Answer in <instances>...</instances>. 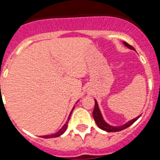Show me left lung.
<instances>
[{
	"label": "left lung",
	"mask_w": 160,
	"mask_h": 160,
	"mask_svg": "<svg viewBox=\"0 0 160 160\" xmlns=\"http://www.w3.org/2000/svg\"><path fill=\"white\" fill-rule=\"evenodd\" d=\"M123 44L125 45V46L128 47L129 49H134V50H135V48L133 47V46H130L129 44H128L127 42H123ZM139 116H140V115H139ZM139 116L136 117L135 118L131 120V121L128 122L127 123L123 124L122 126H119V127H113V126L109 125V124L106 122L105 120L103 119V117L101 114V111H100L99 108H98V105L97 101L95 100V105H94V111H93V117H94V121H95L96 124L98 125V127L100 129L103 130V131H107V132H116V131H122V130L126 129V128H129L130 126L132 125V124L139 118Z\"/></svg>",
	"instance_id": "1"
}]
</instances>
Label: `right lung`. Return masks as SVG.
I'll use <instances>...</instances> for the list:
<instances>
[{
	"label": "right lung",
	"instance_id": "add662e5",
	"mask_svg": "<svg viewBox=\"0 0 160 160\" xmlns=\"http://www.w3.org/2000/svg\"><path fill=\"white\" fill-rule=\"evenodd\" d=\"M73 109H74V107H73V109H72L71 112H70V115H69V117H68V119H67V121H66V123L64 124V126H63L62 128H61V129L59 130V131H58L57 133H55V134H53V135H43V136H42V137H43L44 138H56V137H58V136H60V135H62L63 133H64L65 131H66V128H67V127H68V122H69V120H70V116H71V113H72V111H73Z\"/></svg>",
	"mask_w": 160,
	"mask_h": 160
}]
</instances>
